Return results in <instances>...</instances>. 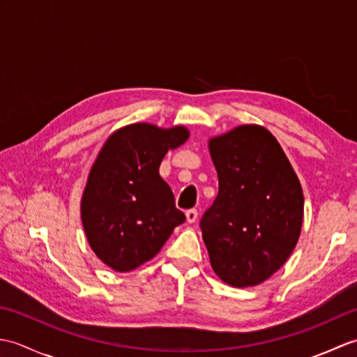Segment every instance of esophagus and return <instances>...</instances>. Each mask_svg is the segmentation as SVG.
Instances as JSON below:
<instances>
[{
    "mask_svg": "<svg viewBox=\"0 0 357 357\" xmlns=\"http://www.w3.org/2000/svg\"><path fill=\"white\" fill-rule=\"evenodd\" d=\"M185 218H187V222L193 224V222L196 221V219H198V210H196V208L187 210V211H185Z\"/></svg>",
    "mask_w": 357,
    "mask_h": 357,
    "instance_id": "esophagus-1",
    "label": "esophagus"
}]
</instances>
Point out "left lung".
<instances>
[{"label": "left lung", "instance_id": "left-lung-1", "mask_svg": "<svg viewBox=\"0 0 357 357\" xmlns=\"http://www.w3.org/2000/svg\"><path fill=\"white\" fill-rule=\"evenodd\" d=\"M208 149L219 192L199 225L211 268L229 285H257L298 244L301 183L275 136L261 126H239L211 138Z\"/></svg>", "mask_w": 357, "mask_h": 357}]
</instances>
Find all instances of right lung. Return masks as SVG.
Returning a JSON list of instances; mask_svg holds the SVG:
<instances>
[{
    "label": "right lung",
    "mask_w": 357,
    "mask_h": 357,
    "mask_svg": "<svg viewBox=\"0 0 357 357\" xmlns=\"http://www.w3.org/2000/svg\"><path fill=\"white\" fill-rule=\"evenodd\" d=\"M187 138L183 126L138 123L105 141L82 193L81 219L90 247L110 268L130 271L150 261L185 221L159 165Z\"/></svg>",
    "instance_id": "add662e5"
}]
</instances>
